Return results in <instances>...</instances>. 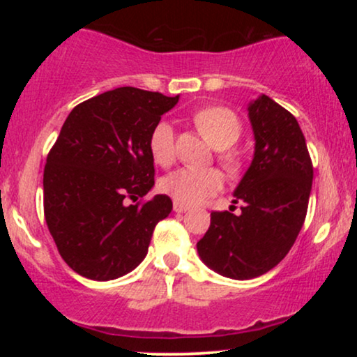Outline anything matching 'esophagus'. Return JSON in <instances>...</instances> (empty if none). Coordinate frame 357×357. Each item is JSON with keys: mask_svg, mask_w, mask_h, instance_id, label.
I'll list each match as a JSON object with an SVG mask.
<instances>
[{"mask_svg": "<svg viewBox=\"0 0 357 357\" xmlns=\"http://www.w3.org/2000/svg\"><path fill=\"white\" fill-rule=\"evenodd\" d=\"M173 208H174V211H176V213H183V211H186V210H188V204L179 203V202H174Z\"/></svg>", "mask_w": 357, "mask_h": 357, "instance_id": "esophagus-1", "label": "esophagus"}]
</instances>
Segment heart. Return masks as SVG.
Returning <instances> with one entry per match:
<instances>
[{"instance_id":"b5f03b06","label":"heart","mask_w":357,"mask_h":357,"mask_svg":"<svg viewBox=\"0 0 357 357\" xmlns=\"http://www.w3.org/2000/svg\"><path fill=\"white\" fill-rule=\"evenodd\" d=\"M195 124L202 130L210 144L220 149L218 161L230 174H238L243 161L230 151L241 137V122L231 109L213 105L195 114ZM149 153L155 165L169 166L174 159V130L167 121H159L149 136ZM223 184L220 171L215 167H181L169 173L159 183L162 192L179 203L202 202L206 196L215 195Z\"/></svg>"}]
</instances>
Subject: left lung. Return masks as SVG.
<instances>
[{
  "label": "left lung",
  "instance_id": "1",
  "mask_svg": "<svg viewBox=\"0 0 357 357\" xmlns=\"http://www.w3.org/2000/svg\"><path fill=\"white\" fill-rule=\"evenodd\" d=\"M248 116L255 155L235 190L241 213L213 211L196 245L208 267L235 280L264 275L284 260L305 221L314 178L305 137L289 110L261 96Z\"/></svg>",
  "mask_w": 357,
  "mask_h": 357
}]
</instances>
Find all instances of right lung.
Returning a JSON list of instances; mask_svg holds the SVG:
<instances>
[{
  "label": "right lung",
  "instance_id": "right-lung-1",
  "mask_svg": "<svg viewBox=\"0 0 357 357\" xmlns=\"http://www.w3.org/2000/svg\"><path fill=\"white\" fill-rule=\"evenodd\" d=\"M134 87L82 102L68 114L43 171V211L65 264L82 277L112 280L144 260L169 196L127 204L154 186L149 136L178 104Z\"/></svg>",
  "mask_w": 357,
  "mask_h": 357
}]
</instances>
